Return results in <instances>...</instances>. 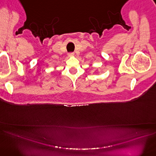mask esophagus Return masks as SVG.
Wrapping results in <instances>:
<instances>
[{
  "label": "esophagus",
  "mask_w": 156,
  "mask_h": 156,
  "mask_svg": "<svg viewBox=\"0 0 156 156\" xmlns=\"http://www.w3.org/2000/svg\"><path fill=\"white\" fill-rule=\"evenodd\" d=\"M68 55H69V57H71V56L73 55V53H68Z\"/></svg>",
  "instance_id": "esophagus-1"
}]
</instances>
